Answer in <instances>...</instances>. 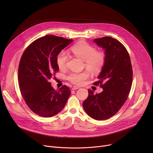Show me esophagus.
<instances>
[{"mask_svg":"<svg viewBox=\"0 0 153 153\" xmlns=\"http://www.w3.org/2000/svg\"><path fill=\"white\" fill-rule=\"evenodd\" d=\"M79 87H78V86H74L73 88H72V90H77V89H79Z\"/></svg>","mask_w":153,"mask_h":153,"instance_id":"34e87169","label":"esophagus"}]
</instances>
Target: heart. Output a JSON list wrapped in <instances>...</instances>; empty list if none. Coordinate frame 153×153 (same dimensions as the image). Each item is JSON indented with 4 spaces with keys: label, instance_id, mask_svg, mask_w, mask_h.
<instances>
[{
    "label": "heart",
    "instance_id": "1",
    "mask_svg": "<svg viewBox=\"0 0 153 153\" xmlns=\"http://www.w3.org/2000/svg\"><path fill=\"white\" fill-rule=\"evenodd\" d=\"M74 55L83 61H85L86 68L93 73H97L101 71L105 62V54L103 52H97L96 49L86 42H81L76 43L72 48ZM68 59L67 53L60 51L57 56L56 63L59 68L63 70L66 67ZM89 73L83 71L82 73H71L67 79L73 83L82 85L84 81L89 77Z\"/></svg>",
    "mask_w": 153,
    "mask_h": 153
}]
</instances>
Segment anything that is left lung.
<instances>
[{
  "label": "left lung",
  "mask_w": 153,
  "mask_h": 153,
  "mask_svg": "<svg viewBox=\"0 0 153 153\" xmlns=\"http://www.w3.org/2000/svg\"><path fill=\"white\" fill-rule=\"evenodd\" d=\"M93 42L104 50L106 57L98 81L94 83L95 85L100 84L103 91L94 94L88 90L83 107L91 117L103 120L113 116L126 102L131 88L133 70L128 53L119 40L103 37Z\"/></svg>",
  "instance_id": "obj_1"
}]
</instances>
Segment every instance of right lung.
Masks as SVG:
<instances>
[{"instance_id": "1", "label": "right lung", "mask_w": 153, "mask_h": 153, "mask_svg": "<svg viewBox=\"0 0 153 153\" xmlns=\"http://www.w3.org/2000/svg\"><path fill=\"white\" fill-rule=\"evenodd\" d=\"M72 42L73 39L47 35L32 42L22 56L18 70L20 90L31 110L40 116L57 114L71 94L66 85L55 90L50 80L59 71L57 54Z\"/></svg>"}]
</instances>
